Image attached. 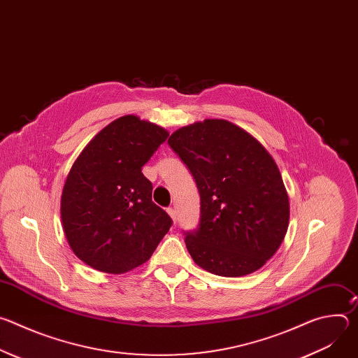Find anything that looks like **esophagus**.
<instances>
[{
    "label": "esophagus",
    "instance_id": "obj_1",
    "mask_svg": "<svg viewBox=\"0 0 358 358\" xmlns=\"http://www.w3.org/2000/svg\"><path fill=\"white\" fill-rule=\"evenodd\" d=\"M167 213H169V215L171 217V220L176 222V218H177V214H176V210L173 208V207H170V208H167Z\"/></svg>",
    "mask_w": 358,
    "mask_h": 358
}]
</instances>
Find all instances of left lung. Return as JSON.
Masks as SVG:
<instances>
[{
	"mask_svg": "<svg viewBox=\"0 0 358 358\" xmlns=\"http://www.w3.org/2000/svg\"><path fill=\"white\" fill-rule=\"evenodd\" d=\"M199 192V222L184 231L194 262L238 278L262 268L289 225V198L266 148L236 124L208 119L169 138Z\"/></svg>",
	"mask_w": 358,
	"mask_h": 358,
	"instance_id": "8db88e82",
	"label": "left lung"
}]
</instances>
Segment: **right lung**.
I'll return each mask as SVG.
<instances>
[{"mask_svg":"<svg viewBox=\"0 0 358 358\" xmlns=\"http://www.w3.org/2000/svg\"><path fill=\"white\" fill-rule=\"evenodd\" d=\"M167 137L157 124L123 116L99 131L72 166L62 225L76 257L93 269L119 275L143 265L173 225L141 173Z\"/></svg>","mask_w":358,"mask_h":358,"instance_id":"1","label":"right lung"}]
</instances>
